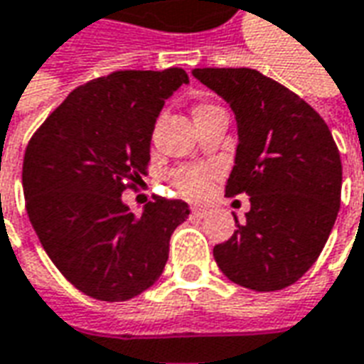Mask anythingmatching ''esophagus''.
<instances>
[{
	"label": "esophagus",
	"instance_id": "esophagus-1",
	"mask_svg": "<svg viewBox=\"0 0 364 364\" xmlns=\"http://www.w3.org/2000/svg\"><path fill=\"white\" fill-rule=\"evenodd\" d=\"M192 215H194L196 219H203L210 215V210H208V208H194V210H192Z\"/></svg>",
	"mask_w": 364,
	"mask_h": 364
}]
</instances>
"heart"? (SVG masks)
I'll return each mask as SVG.
<instances>
[{
  "instance_id": "b5f03b06",
  "label": "heart",
  "mask_w": 364,
  "mask_h": 364,
  "mask_svg": "<svg viewBox=\"0 0 364 364\" xmlns=\"http://www.w3.org/2000/svg\"><path fill=\"white\" fill-rule=\"evenodd\" d=\"M218 109L215 105L211 104H200L196 105L194 117H202L205 113ZM174 184H176L178 192L186 198H202L205 192H208V186H210V174L208 170L200 168V166H184V168H178L174 172Z\"/></svg>"
}]
</instances>
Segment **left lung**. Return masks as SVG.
<instances>
[{
    "label": "left lung",
    "mask_w": 364,
    "mask_h": 364,
    "mask_svg": "<svg viewBox=\"0 0 364 364\" xmlns=\"http://www.w3.org/2000/svg\"><path fill=\"white\" fill-rule=\"evenodd\" d=\"M196 80L231 107L235 164L225 194H247L229 241L213 247L239 286L274 292L300 280L323 251L341 205V156L331 131L300 95L252 68H196Z\"/></svg>",
    "instance_id": "left-lung-1"
}]
</instances>
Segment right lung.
<instances>
[{"instance_id": "right-lung-1", "label": "right lung", "mask_w": 364, "mask_h": 364, "mask_svg": "<svg viewBox=\"0 0 364 364\" xmlns=\"http://www.w3.org/2000/svg\"><path fill=\"white\" fill-rule=\"evenodd\" d=\"M188 82L182 68L92 80L46 117L25 151L31 225L63 277L95 300L125 301L151 288L170 235L190 215L182 200L154 198L141 215L121 200L127 180L145 174L164 102Z\"/></svg>"}]
</instances>
